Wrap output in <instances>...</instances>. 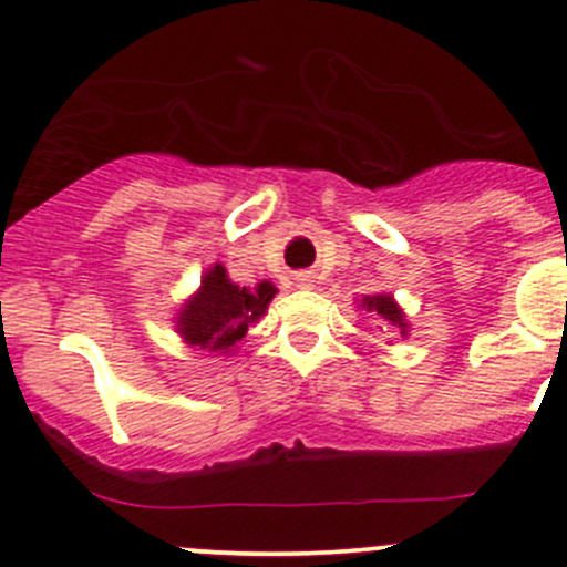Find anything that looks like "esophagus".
Returning a JSON list of instances; mask_svg holds the SVG:
<instances>
[{"label":"esophagus","mask_w":567,"mask_h":567,"mask_svg":"<svg viewBox=\"0 0 567 567\" xmlns=\"http://www.w3.org/2000/svg\"><path fill=\"white\" fill-rule=\"evenodd\" d=\"M296 282H299V288H310L312 279H310V274H299V277H296Z\"/></svg>","instance_id":"esophagus-1"}]
</instances>
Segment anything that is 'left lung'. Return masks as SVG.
I'll return each mask as SVG.
<instances>
[{
    "instance_id": "left-lung-1",
    "label": "left lung",
    "mask_w": 567,
    "mask_h": 567,
    "mask_svg": "<svg viewBox=\"0 0 567 567\" xmlns=\"http://www.w3.org/2000/svg\"><path fill=\"white\" fill-rule=\"evenodd\" d=\"M362 307H368V312H375V316L384 318L386 323L394 326V329H400V334L405 337V331H409V323H405L403 310H400L398 301L392 299V293L364 296V299H362Z\"/></svg>"
}]
</instances>
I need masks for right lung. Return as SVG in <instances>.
<instances>
[{
    "label": "right lung",
    "instance_id": "1",
    "mask_svg": "<svg viewBox=\"0 0 567 567\" xmlns=\"http://www.w3.org/2000/svg\"><path fill=\"white\" fill-rule=\"evenodd\" d=\"M274 296H277V288L271 282L241 288L230 282L225 266L216 262L205 271L197 293L177 312V331L188 346L230 353L247 337L249 326L266 316L268 301Z\"/></svg>",
    "mask_w": 567,
    "mask_h": 567
}]
</instances>
